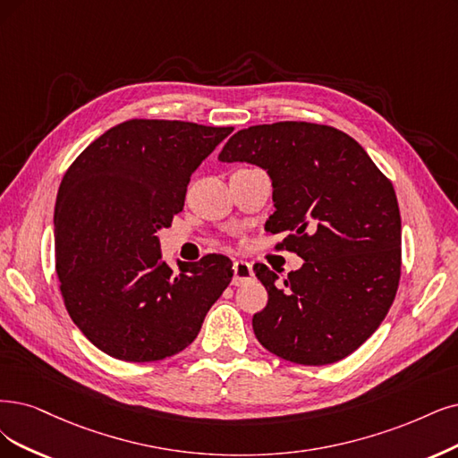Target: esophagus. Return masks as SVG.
Returning a JSON list of instances; mask_svg holds the SVG:
<instances>
[{"label":"esophagus","mask_w":458,"mask_h":458,"mask_svg":"<svg viewBox=\"0 0 458 458\" xmlns=\"http://www.w3.org/2000/svg\"><path fill=\"white\" fill-rule=\"evenodd\" d=\"M252 276H255V274H252V266L247 260H235L233 262V279H232V283L235 286L249 283L252 279Z\"/></svg>","instance_id":"obj_1"}]
</instances>
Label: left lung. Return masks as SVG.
Here are the masks:
<instances>
[{
    "mask_svg": "<svg viewBox=\"0 0 458 458\" xmlns=\"http://www.w3.org/2000/svg\"><path fill=\"white\" fill-rule=\"evenodd\" d=\"M220 162H247L272 179L269 232L303 262L283 281L255 274L267 306L252 317L257 340L306 366L345 359L374 334L400 281L402 220L393 182L368 152L332 126L260 124L233 133Z\"/></svg>",
    "mask_w": 458,
    "mask_h": 458,
    "instance_id": "obj_1",
    "label": "left lung"
}]
</instances>
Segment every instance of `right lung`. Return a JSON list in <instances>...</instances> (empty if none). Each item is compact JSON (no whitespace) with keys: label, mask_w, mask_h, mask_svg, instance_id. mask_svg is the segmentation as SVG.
Listing matches in <instances>:
<instances>
[{"label":"right lung","mask_w":458,"mask_h":458,"mask_svg":"<svg viewBox=\"0 0 458 458\" xmlns=\"http://www.w3.org/2000/svg\"><path fill=\"white\" fill-rule=\"evenodd\" d=\"M233 128L182 121L116 124L67 169L55 208V255L67 313L109 357L152 362L198 335L230 284L232 260H162L157 232L182 211L198 165Z\"/></svg>","instance_id":"obj_1"}]
</instances>
